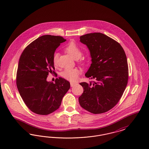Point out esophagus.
Instances as JSON below:
<instances>
[{
	"instance_id": "34e87169",
	"label": "esophagus",
	"mask_w": 149,
	"mask_h": 149,
	"mask_svg": "<svg viewBox=\"0 0 149 149\" xmlns=\"http://www.w3.org/2000/svg\"><path fill=\"white\" fill-rule=\"evenodd\" d=\"M76 84H77V83H70V85H71V87L74 86V85H75Z\"/></svg>"
}]
</instances>
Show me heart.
I'll list each match as a JSON object with an SVG mask.
<instances>
[{
	"label": "heart",
	"mask_w": 149,
	"mask_h": 149,
	"mask_svg": "<svg viewBox=\"0 0 149 149\" xmlns=\"http://www.w3.org/2000/svg\"><path fill=\"white\" fill-rule=\"evenodd\" d=\"M65 50L74 59H78L81 55V50L75 43H69L66 47ZM58 57V54L55 52L52 57L53 63L55 65L57 64ZM80 61H82V60H80ZM80 74V71L77 68H66L61 72V76L67 80L74 81L78 79Z\"/></svg>",
	"instance_id": "b5f03b06"
}]
</instances>
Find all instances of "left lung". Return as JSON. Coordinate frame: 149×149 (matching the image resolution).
I'll return each instance as SVG.
<instances>
[{
	"label": "left lung",
	"mask_w": 149,
	"mask_h": 149,
	"mask_svg": "<svg viewBox=\"0 0 149 149\" xmlns=\"http://www.w3.org/2000/svg\"><path fill=\"white\" fill-rule=\"evenodd\" d=\"M80 41L87 46L92 58L85 77L94 81L80 83L84 92L79 104L92 113L106 112L119 102L127 84L125 52L119 43L99 32L81 36Z\"/></svg>",
	"instance_id": "left-lung-1"
}]
</instances>
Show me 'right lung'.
I'll return each instance as SVG.
<instances>
[{
    "mask_svg": "<svg viewBox=\"0 0 149 149\" xmlns=\"http://www.w3.org/2000/svg\"><path fill=\"white\" fill-rule=\"evenodd\" d=\"M61 36L44 35L28 45L21 55L17 72V86L26 105L33 112L47 115L57 110L70 87V83L58 78L47 81L55 72L52 57L61 43Z\"/></svg>",
    "mask_w": 149,
    "mask_h": 149,
    "instance_id": "obj_1",
    "label": "right lung"
}]
</instances>
